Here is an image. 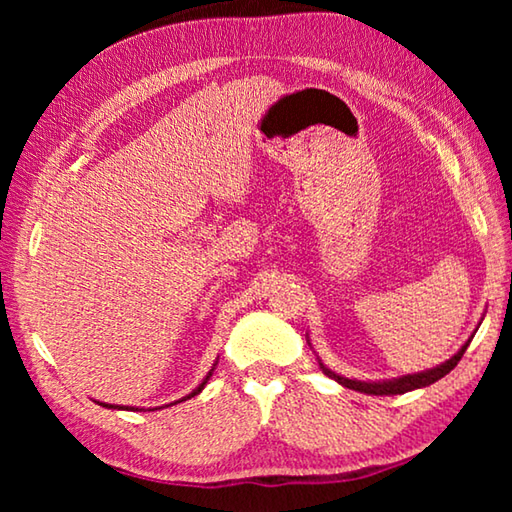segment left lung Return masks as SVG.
<instances>
[{
  "instance_id": "obj_1",
  "label": "left lung",
  "mask_w": 512,
  "mask_h": 512,
  "mask_svg": "<svg viewBox=\"0 0 512 512\" xmlns=\"http://www.w3.org/2000/svg\"><path fill=\"white\" fill-rule=\"evenodd\" d=\"M474 336V334H472ZM470 339L465 341V345L461 350H458L452 359H447L445 363H440V366L436 368H429V370H422V372H413V375H404V377H397V379H381V381H361V379H348L343 375H336L334 370H329L323 361L318 359L320 368H323V372L327 377H332L339 381L341 386L345 388H352V391H359V393H366V395H402V393H409V391H415V388H424L433 384V381L443 379L447 372H452L456 368V363L461 361V357L467 350V345H470L472 341ZM309 343V341H307ZM311 345V343H309Z\"/></svg>"
}]
</instances>
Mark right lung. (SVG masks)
Listing matches in <instances>:
<instances>
[{
	"mask_svg": "<svg viewBox=\"0 0 512 512\" xmlns=\"http://www.w3.org/2000/svg\"><path fill=\"white\" fill-rule=\"evenodd\" d=\"M216 363H219V361H214V366H216ZM214 366H212V370L210 372H207V375H205V379L201 381V384H198L196 388H194V391L192 393H189V395H185V397H180V400H176V402H171V404H178V402H185V400H192V397L194 395H198V393H201L203 391V388H205V384H207V381H210V377H212V372H214ZM101 406H106V409H117V411H121V409H124V411H142V409H135V406H117V404H106V402H99ZM171 404H164V406H171ZM164 406H158V409H164ZM158 409H149V411H158Z\"/></svg>",
	"mask_w": 512,
	"mask_h": 512,
	"instance_id": "add662e5",
	"label": "right lung"
}]
</instances>
